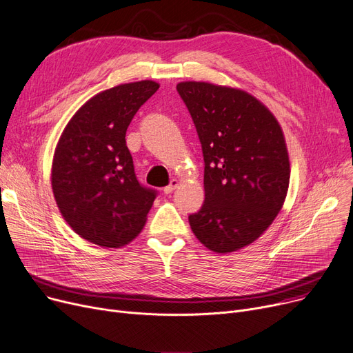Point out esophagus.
Listing matches in <instances>:
<instances>
[{
  "label": "esophagus",
  "mask_w": 353,
  "mask_h": 353,
  "mask_svg": "<svg viewBox=\"0 0 353 353\" xmlns=\"http://www.w3.org/2000/svg\"><path fill=\"white\" fill-rule=\"evenodd\" d=\"M176 186H178V181H176V179H171V182L163 188V192L167 194V195H168V194H172L174 190L176 188Z\"/></svg>",
  "instance_id": "34e87169"
}]
</instances>
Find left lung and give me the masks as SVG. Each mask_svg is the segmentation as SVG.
Segmentation results:
<instances>
[{
	"label": "left lung",
	"instance_id": "8db88e82",
	"mask_svg": "<svg viewBox=\"0 0 353 353\" xmlns=\"http://www.w3.org/2000/svg\"><path fill=\"white\" fill-rule=\"evenodd\" d=\"M203 155L205 201L188 216L208 250L226 254L252 243L281 211L291 170L282 130L269 110L241 90L181 82Z\"/></svg>",
	"mask_w": 353,
	"mask_h": 353
}]
</instances>
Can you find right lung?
Masks as SVG:
<instances>
[{"label":"right lung","mask_w":353,"mask_h":353,"mask_svg":"<svg viewBox=\"0 0 353 353\" xmlns=\"http://www.w3.org/2000/svg\"><path fill=\"white\" fill-rule=\"evenodd\" d=\"M158 88L154 81H139L99 92L58 141L51 178L57 205L79 236L99 246L132 241L158 195L138 181L125 142L134 115Z\"/></svg>","instance_id":"right-lung-1"}]
</instances>
